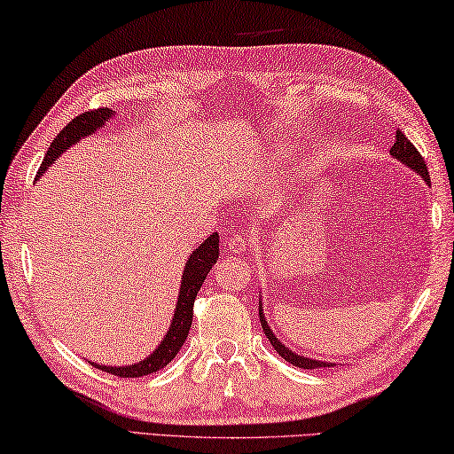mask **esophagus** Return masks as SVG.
<instances>
[{
	"label": "esophagus",
	"mask_w": 454,
	"mask_h": 454,
	"mask_svg": "<svg viewBox=\"0 0 454 454\" xmlns=\"http://www.w3.org/2000/svg\"><path fill=\"white\" fill-rule=\"evenodd\" d=\"M227 249H229L231 253H235V254H243V253L249 251V239H247V237L241 235V233L229 237V239H227Z\"/></svg>",
	"instance_id": "34e87169"
}]
</instances>
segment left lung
Segmentation results:
<instances>
[{
    "mask_svg": "<svg viewBox=\"0 0 454 454\" xmlns=\"http://www.w3.org/2000/svg\"><path fill=\"white\" fill-rule=\"evenodd\" d=\"M389 153L393 158H397L401 164H405L407 168H411L413 172H417L419 176H421L427 184L431 185V177H429V169H427V164L421 153H419V150L413 146L411 142H409L405 138V134L397 130L395 134V142H393V146L389 150ZM259 316H261V326H262V332L264 336L269 338V341L272 344V348L277 349L278 356L285 357V360L288 364H293L296 367H302V370H320V367H330L333 364H328V362H320V360H310V357H304L301 354L293 352V349L286 348L282 341L272 333L270 326L267 324V320H264V314H262V302H259Z\"/></svg>",
    "mask_w": 454,
    "mask_h": 454,
    "instance_id": "left-lung-1",
    "label": "left lung"
}]
</instances>
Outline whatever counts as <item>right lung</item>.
Listing matches in <instances>:
<instances>
[{
  "label": "right lung",
  "instance_id": "1",
  "mask_svg": "<svg viewBox=\"0 0 454 454\" xmlns=\"http://www.w3.org/2000/svg\"><path fill=\"white\" fill-rule=\"evenodd\" d=\"M113 114L114 110L110 108H97L73 118V121L55 136V140L51 142V148L45 153V160H43L37 177H41L43 172H45V169L53 164V161L61 156L65 150L71 148L73 144H76L81 138H84V136L97 132L98 128L105 126L110 118H113ZM217 259H219V235L213 233L205 239L198 249L190 254V259H187L184 277H182V286H179V296H177L176 312L172 318V326H169L164 340L160 341V346L153 349V354H150L146 360L132 365H122V367L98 365L94 362L90 364L97 365L102 372L118 375V378H142V375L156 373L161 370V367H166L174 360L176 354L182 349L184 341L187 340V333H190L192 320H193L195 296H198L200 288L205 282V277H207V272L211 270L213 264L217 262Z\"/></svg>",
  "mask_w": 454,
  "mask_h": 454
}]
</instances>
